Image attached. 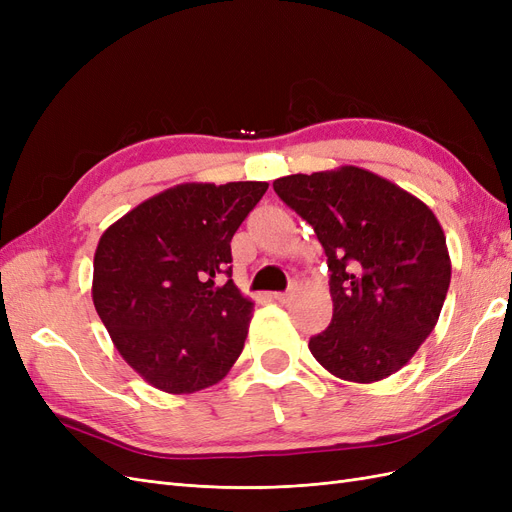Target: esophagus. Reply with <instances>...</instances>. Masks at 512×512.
<instances>
[{
	"instance_id": "1",
	"label": "esophagus",
	"mask_w": 512,
	"mask_h": 512,
	"mask_svg": "<svg viewBox=\"0 0 512 512\" xmlns=\"http://www.w3.org/2000/svg\"><path fill=\"white\" fill-rule=\"evenodd\" d=\"M271 297L277 301V303H286L290 299V292H273Z\"/></svg>"
}]
</instances>
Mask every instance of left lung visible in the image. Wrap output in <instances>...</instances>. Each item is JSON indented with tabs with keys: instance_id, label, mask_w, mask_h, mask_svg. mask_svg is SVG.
Masks as SVG:
<instances>
[{
	"instance_id": "left-lung-1",
	"label": "left lung",
	"mask_w": 512,
	"mask_h": 512,
	"mask_svg": "<svg viewBox=\"0 0 512 512\" xmlns=\"http://www.w3.org/2000/svg\"><path fill=\"white\" fill-rule=\"evenodd\" d=\"M273 190L314 226L331 269L333 320L309 339L314 359L348 382L389 378L436 329L451 284L438 218L359 166L280 177Z\"/></svg>"
}]
</instances>
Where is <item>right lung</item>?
Instances as JSON below:
<instances>
[{
    "label": "right lung",
    "instance_id": "obj_1",
    "mask_svg": "<svg viewBox=\"0 0 512 512\" xmlns=\"http://www.w3.org/2000/svg\"><path fill=\"white\" fill-rule=\"evenodd\" d=\"M265 181L179 183L108 226L91 299L117 352L153 389L188 395L218 384L243 350L254 301L230 275V241Z\"/></svg>",
    "mask_w": 512,
    "mask_h": 512
}]
</instances>
